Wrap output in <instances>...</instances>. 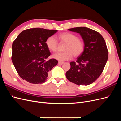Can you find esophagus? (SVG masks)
<instances>
[{"instance_id":"obj_1","label":"esophagus","mask_w":121,"mask_h":121,"mask_svg":"<svg viewBox=\"0 0 121 121\" xmlns=\"http://www.w3.org/2000/svg\"><path fill=\"white\" fill-rule=\"evenodd\" d=\"M64 64V62H63V61H59L58 62V65H62V64Z\"/></svg>"}]
</instances>
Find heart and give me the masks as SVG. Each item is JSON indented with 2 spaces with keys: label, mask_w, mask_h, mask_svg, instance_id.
Returning <instances> with one entry per match:
<instances>
[{
  "label": "heart",
  "mask_w": 121,
  "mask_h": 121,
  "mask_svg": "<svg viewBox=\"0 0 121 121\" xmlns=\"http://www.w3.org/2000/svg\"><path fill=\"white\" fill-rule=\"evenodd\" d=\"M58 39L62 42L67 43L64 49L65 52L53 55V57L60 61H65L72 59L74 56L78 57L81 55L85 49V43L79 39L75 34L71 33L65 32L60 34ZM47 48L52 52H56L58 48V42L53 36H50L45 41Z\"/></svg>",
  "instance_id": "heart-1"
}]
</instances>
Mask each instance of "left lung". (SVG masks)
Segmentation results:
<instances>
[{
	"label": "left lung",
	"mask_w": 121,
	"mask_h": 121,
	"mask_svg": "<svg viewBox=\"0 0 121 121\" xmlns=\"http://www.w3.org/2000/svg\"><path fill=\"white\" fill-rule=\"evenodd\" d=\"M68 30L81 35L85 49L76 62H71V68L65 76L69 81L77 85H89L100 76L108 60V52L105 40L99 33L86 27Z\"/></svg>",
	"instance_id": "1"
}]
</instances>
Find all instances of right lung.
Here are the masks:
<instances>
[{
  "instance_id": "1",
  "label": "right lung",
  "mask_w": 121,
  "mask_h": 121,
  "mask_svg": "<svg viewBox=\"0 0 121 121\" xmlns=\"http://www.w3.org/2000/svg\"><path fill=\"white\" fill-rule=\"evenodd\" d=\"M57 30L28 29L19 34L12 45V62L23 80L32 84L44 83L58 61L48 59L50 52L45 41Z\"/></svg>"
}]
</instances>
